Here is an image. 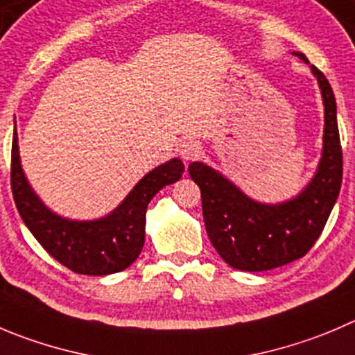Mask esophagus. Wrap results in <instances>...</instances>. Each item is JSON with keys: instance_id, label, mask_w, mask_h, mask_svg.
Here are the masks:
<instances>
[{"instance_id": "obj_1", "label": "esophagus", "mask_w": 355, "mask_h": 355, "mask_svg": "<svg viewBox=\"0 0 355 355\" xmlns=\"http://www.w3.org/2000/svg\"><path fill=\"white\" fill-rule=\"evenodd\" d=\"M178 153H180V157L183 160L190 162L202 153V144L195 139H184L178 146Z\"/></svg>"}]
</instances>
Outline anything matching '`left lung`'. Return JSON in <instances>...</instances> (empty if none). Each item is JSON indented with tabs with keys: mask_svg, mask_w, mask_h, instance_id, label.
Instances as JSON below:
<instances>
[{
	"mask_svg": "<svg viewBox=\"0 0 355 355\" xmlns=\"http://www.w3.org/2000/svg\"><path fill=\"white\" fill-rule=\"evenodd\" d=\"M305 64L302 52H293ZM324 106L322 153L315 172L300 193L266 204L249 197L241 187L204 162H191V180L202 193V212L211 244L225 263L244 272H263L288 265L310 251L319 239L342 187L336 101L331 85L310 66Z\"/></svg>",
	"mask_w": 355,
	"mask_h": 355,
	"instance_id": "obj_1",
	"label": "left lung"
}]
</instances>
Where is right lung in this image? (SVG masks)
<instances>
[{
	"label": "right lung",
	"mask_w": 355,
	"mask_h": 355,
	"mask_svg": "<svg viewBox=\"0 0 355 355\" xmlns=\"http://www.w3.org/2000/svg\"><path fill=\"white\" fill-rule=\"evenodd\" d=\"M183 172V162L174 157L143 175L107 214L96 219L64 218L46 207L28 181L13 120L12 191L17 211L43 249L74 273L103 277L132 265L143 251L148 204L162 188L180 181Z\"/></svg>",
	"instance_id": "1"
}]
</instances>
